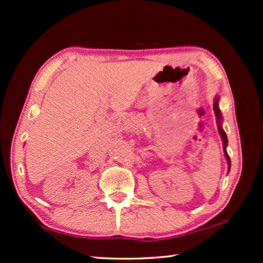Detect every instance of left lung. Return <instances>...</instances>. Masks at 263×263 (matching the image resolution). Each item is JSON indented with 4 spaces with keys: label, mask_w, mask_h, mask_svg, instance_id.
Here are the masks:
<instances>
[{
    "label": "left lung",
    "mask_w": 263,
    "mask_h": 263,
    "mask_svg": "<svg viewBox=\"0 0 263 263\" xmlns=\"http://www.w3.org/2000/svg\"><path fill=\"white\" fill-rule=\"evenodd\" d=\"M218 101H219V99H218V97H216L215 103H213V110H215L216 116H217L218 130H219V133H220V136H221V139H222V147H224L225 157H226V159H228L229 171H230V167H231V160H230V157H229L228 152H226V146H228V137H226V133H225V131H224V130H222V127H221V115H220V110H219V108H218Z\"/></svg>",
    "instance_id": "8db88e82"
}]
</instances>
